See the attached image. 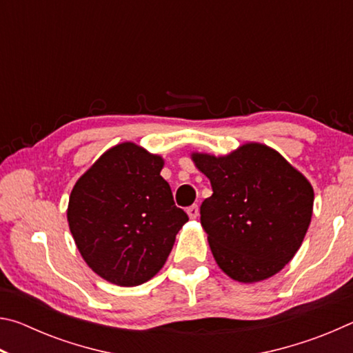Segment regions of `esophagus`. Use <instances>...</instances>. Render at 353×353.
<instances>
[{
	"label": "esophagus",
	"instance_id": "obj_1",
	"mask_svg": "<svg viewBox=\"0 0 353 353\" xmlns=\"http://www.w3.org/2000/svg\"><path fill=\"white\" fill-rule=\"evenodd\" d=\"M187 214L190 216V219H196L199 216V208L198 205H191L187 208Z\"/></svg>",
	"mask_w": 353,
	"mask_h": 353
}]
</instances>
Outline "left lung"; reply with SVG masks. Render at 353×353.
I'll return each instance as SVG.
<instances>
[{
  "label": "left lung",
  "instance_id": "1",
  "mask_svg": "<svg viewBox=\"0 0 353 353\" xmlns=\"http://www.w3.org/2000/svg\"><path fill=\"white\" fill-rule=\"evenodd\" d=\"M210 179L201 225L214 261L235 282L276 276L301 248L313 216L314 191L282 154L248 141L225 155L191 152Z\"/></svg>",
  "mask_w": 353,
  "mask_h": 353
}]
</instances>
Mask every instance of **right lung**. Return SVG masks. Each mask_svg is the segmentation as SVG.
<instances>
[{"instance_id": "obj_1", "label": "right lung", "mask_w": 353, "mask_h": 353, "mask_svg": "<svg viewBox=\"0 0 353 353\" xmlns=\"http://www.w3.org/2000/svg\"><path fill=\"white\" fill-rule=\"evenodd\" d=\"M162 155L123 141L101 155L71 190L67 219L83 261L118 286H137L162 270L188 221L160 176Z\"/></svg>"}]
</instances>
